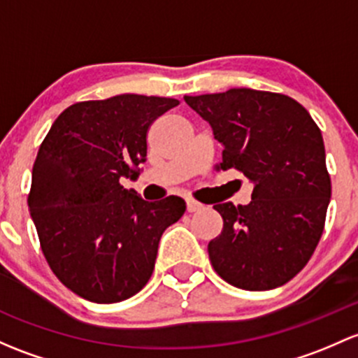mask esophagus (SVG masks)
Listing matches in <instances>:
<instances>
[{
    "label": "esophagus",
    "instance_id": "obj_1",
    "mask_svg": "<svg viewBox=\"0 0 358 358\" xmlns=\"http://www.w3.org/2000/svg\"><path fill=\"white\" fill-rule=\"evenodd\" d=\"M204 206L201 204V202L194 201V199H187V210L189 213H197V210H201Z\"/></svg>",
    "mask_w": 358,
    "mask_h": 358
}]
</instances>
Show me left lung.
<instances>
[{
  "label": "left lung",
  "instance_id": "1",
  "mask_svg": "<svg viewBox=\"0 0 358 358\" xmlns=\"http://www.w3.org/2000/svg\"><path fill=\"white\" fill-rule=\"evenodd\" d=\"M183 99L223 145L221 169H238L254 185L247 206H214L223 217L208 245L214 271L250 292L288 283L324 229L331 180L321 130L285 94L242 87Z\"/></svg>",
  "mask_w": 358,
  "mask_h": 358
}]
</instances>
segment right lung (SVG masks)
<instances>
[{"label": "right lung", "mask_w": 358, "mask_h": 358, "mask_svg": "<svg viewBox=\"0 0 358 358\" xmlns=\"http://www.w3.org/2000/svg\"><path fill=\"white\" fill-rule=\"evenodd\" d=\"M178 101L120 94L66 108L32 168L29 210L58 280L82 299L115 303L149 281L161 235L185 213L169 195L148 202L134 189L148 156V130Z\"/></svg>", "instance_id": "obj_1"}]
</instances>
